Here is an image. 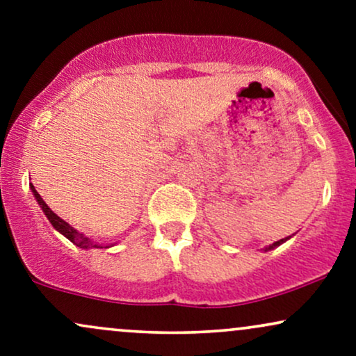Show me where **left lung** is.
Returning <instances> with one entry per match:
<instances>
[{"label": "left lung", "mask_w": 356, "mask_h": 356, "mask_svg": "<svg viewBox=\"0 0 356 356\" xmlns=\"http://www.w3.org/2000/svg\"><path fill=\"white\" fill-rule=\"evenodd\" d=\"M286 239H288V238H284V239H280V241H276V243H273V244H271V246H268L266 249H264V251H271V249H275L276 246H280V244H283Z\"/></svg>", "instance_id": "8db88e82"}]
</instances>
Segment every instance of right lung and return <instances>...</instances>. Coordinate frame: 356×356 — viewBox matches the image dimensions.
<instances>
[{"instance_id":"obj_1","label":"right lung","mask_w":356,"mask_h":356,"mask_svg":"<svg viewBox=\"0 0 356 356\" xmlns=\"http://www.w3.org/2000/svg\"><path fill=\"white\" fill-rule=\"evenodd\" d=\"M31 191H33V195H35V199L36 201H38V204H40V207H42L43 209V212H44V216H47L48 218V220H50L51 222V226L55 227L56 231L58 232H61V234L65 236V238L67 239H70L73 244H75V246H79V248H81V249H92V248H104V244H97V243H93L92 239H88L87 236H83L81 234V232H79L76 229H73V227L70 226V224L68 222H65L63 219L61 218H58V216L55 214V212H53L50 207L47 206V202L43 201L42 199V195L38 194V192H36V189L33 186H31ZM107 248V246H105Z\"/></svg>"}]
</instances>
